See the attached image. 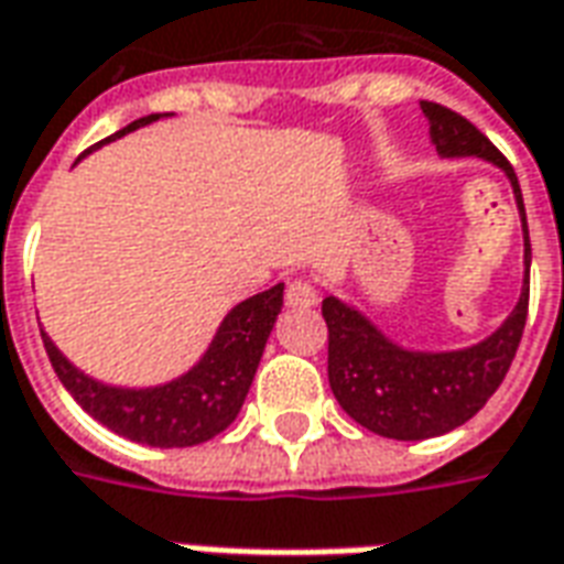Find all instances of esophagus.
I'll return each mask as SVG.
<instances>
[{
    "label": "esophagus",
    "mask_w": 564,
    "mask_h": 564,
    "mask_svg": "<svg viewBox=\"0 0 564 564\" xmlns=\"http://www.w3.org/2000/svg\"><path fill=\"white\" fill-rule=\"evenodd\" d=\"M285 303L289 306H315L318 303V289L310 279H291L285 285Z\"/></svg>",
    "instance_id": "obj_1"
}]
</instances>
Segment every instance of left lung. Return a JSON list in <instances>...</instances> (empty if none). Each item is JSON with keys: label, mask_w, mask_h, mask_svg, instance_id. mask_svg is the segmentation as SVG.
<instances>
[{"label": "left lung", "mask_w": 564, "mask_h": 564, "mask_svg": "<svg viewBox=\"0 0 564 564\" xmlns=\"http://www.w3.org/2000/svg\"><path fill=\"white\" fill-rule=\"evenodd\" d=\"M422 111L431 123V142L443 158L477 154L501 166L510 178L525 230V285L517 310L507 315L505 325L489 339L462 352H410L382 337L352 306L339 303L337 297L322 301L330 391L358 425L391 441L437 437L477 416L482 403L505 382L529 315L531 246L522 191L513 166L458 111L437 102H422Z\"/></svg>", "instance_id": "8db88e82"}]
</instances>
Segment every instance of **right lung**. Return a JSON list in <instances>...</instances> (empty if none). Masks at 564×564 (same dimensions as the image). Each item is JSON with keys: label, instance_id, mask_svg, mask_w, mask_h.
Instances as JSON below:
<instances>
[{"label": "right lung", "instance_id": "add662e5", "mask_svg": "<svg viewBox=\"0 0 564 564\" xmlns=\"http://www.w3.org/2000/svg\"><path fill=\"white\" fill-rule=\"evenodd\" d=\"M151 121H158V115L127 123L109 139H118ZM279 313L282 285H273L270 291H261L234 306L212 339L209 352L199 358V365L187 370L185 377L158 389L135 391L102 386L97 379L84 377L78 367H72L47 334H42V343L59 382L97 422L127 441L173 449L212 441L237 419Z\"/></svg>", "mask_w": 564, "mask_h": 564}]
</instances>
